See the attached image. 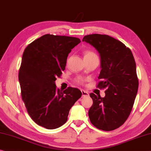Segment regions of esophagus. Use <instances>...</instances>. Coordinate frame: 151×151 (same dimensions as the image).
Masks as SVG:
<instances>
[{
  "instance_id": "1",
  "label": "esophagus",
  "mask_w": 151,
  "mask_h": 151,
  "mask_svg": "<svg viewBox=\"0 0 151 151\" xmlns=\"http://www.w3.org/2000/svg\"><path fill=\"white\" fill-rule=\"evenodd\" d=\"M81 93H82V96L83 97H87L88 96V93L85 91L84 90H81Z\"/></svg>"
}]
</instances>
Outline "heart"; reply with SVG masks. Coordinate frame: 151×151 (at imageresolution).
<instances>
[{
  "label": "heart",
  "mask_w": 151,
  "mask_h": 151,
  "mask_svg": "<svg viewBox=\"0 0 151 151\" xmlns=\"http://www.w3.org/2000/svg\"><path fill=\"white\" fill-rule=\"evenodd\" d=\"M85 57H89V56H97L96 54H95L94 52L91 51V50H86L85 52ZM77 83H80V84H83V83H84V80L83 79V78H79L78 79H77Z\"/></svg>",
  "instance_id": "obj_1"
}]
</instances>
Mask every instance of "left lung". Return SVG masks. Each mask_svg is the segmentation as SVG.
Segmentation results:
<instances>
[{
    "mask_svg": "<svg viewBox=\"0 0 151 151\" xmlns=\"http://www.w3.org/2000/svg\"><path fill=\"white\" fill-rule=\"evenodd\" d=\"M101 57V70L97 87L106 88V96L90 93L93 104L88 117L99 130L111 131L119 128L130 116L138 92L136 63L129 47L107 35L91 34L83 37Z\"/></svg>",
    "mask_w": 151,
    "mask_h": 151,
    "instance_id": "left-lung-1",
    "label": "left lung"
}]
</instances>
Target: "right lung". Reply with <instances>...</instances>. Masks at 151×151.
I'll return each mask as SVG.
<instances>
[{
	"instance_id": "right-lung-1",
	"label": "right lung",
	"mask_w": 151,
	"mask_h": 151,
	"mask_svg": "<svg viewBox=\"0 0 151 151\" xmlns=\"http://www.w3.org/2000/svg\"><path fill=\"white\" fill-rule=\"evenodd\" d=\"M80 42L77 37L45 34L24 50L19 72L21 97L37 125L50 130L60 127L82 95L76 88L69 87L62 92L55 85L71 50Z\"/></svg>"
}]
</instances>
